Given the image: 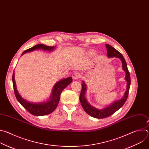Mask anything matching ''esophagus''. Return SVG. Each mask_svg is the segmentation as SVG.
Returning <instances> with one entry per match:
<instances>
[{
  "instance_id": "obj_1",
  "label": "esophagus",
  "mask_w": 149,
  "mask_h": 149,
  "mask_svg": "<svg viewBox=\"0 0 149 149\" xmlns=\"http://www.w3.org/2000/svg\"><path fill=\"white\" fill-rule=\"evenodd\" d=\"M72 78L74 80H75V79H77L78 78H79L80 77H81V75L79 73L77 72H74L72 75Z\"/></svg>"
}]
</instances>
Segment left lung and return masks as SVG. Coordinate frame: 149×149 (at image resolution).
I'll return each mask as SVG.
<instances>
[{
	"label": "left lung",
	"instance_id": "left-lung-1",
	"mask_svg": "<svg viewBox=\"0 0 149 149\" xmlns=\"http://www.w3.org/2000/svg\"><path fill=\"white\" fill-rule=\"evenodd\" d=\"M105 45L107 51V56L109 58H113V57L118 58L121 59L122 62L123 70L125 72V79L127 81V90L125 93H124V97L122 99L113 102L112 104L109 105L107 107L104 108L103 109L98 110L94 107L93 106L91 105L86 100V98L85 97V94H86L87 91V86H86V83L83 81L82 84V89H81V94L79 95L80 102L82 105V107L84 109V111H86L88 115L96 118H104L108 117L111 115H112L113 114H114L116 111H117L122 107V106L124 105V104L125 102L127 99V97H128L130 83H131L130 72L128 70V68H127L126 61H125V59L124 58L122 54L120 52H118L117 50H116L114 48L110 46V45L105 44Z\"/></svg>",
	"mask_w": 149,
	"mask_h": 149
}]
</instances>
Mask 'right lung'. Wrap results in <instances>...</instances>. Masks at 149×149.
<instances>
[{"label": "right lung", "instance_id": "1", "mask_svg": "<svg viewBox=\"0 0 149 149\" xmlns=\"http://www.w3.org/2000/svg\"><path fill=\"white\" fill-rule=\"evenodd\" d=\"M55 47H48L43 44H38L33 47L25 50L21 55H24L26 52H29L36 49H42L44 51H52L55 49ZM14 75L15 74L13 72L12 75V82L15 95L17 100L28 111H29L31 114L36 116H45L52 113L56 109L59 103L62 91L72 81V78L71 77H68L67 78L61 79L55 84V86L52 89V94L50 97L49 100L48 101L35 103L30 102L25 100L19 94L16 87Z\"/></svg>", "mask_w": 149, "mask_h": 149}]
</instances>
